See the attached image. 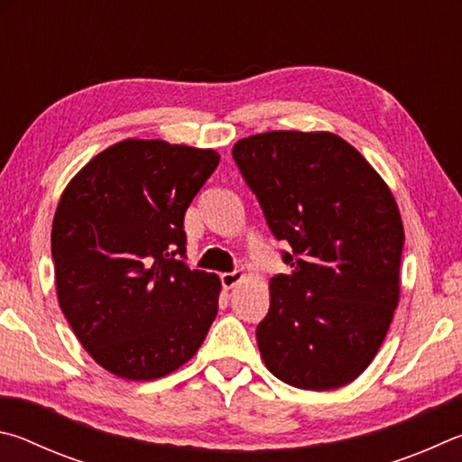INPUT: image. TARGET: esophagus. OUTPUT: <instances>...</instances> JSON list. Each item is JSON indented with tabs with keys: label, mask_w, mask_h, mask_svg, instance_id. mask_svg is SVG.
<instances>
[{
	"label": "esophagus",
	"mask_w": 462,
	"mask_h": 462,
	"mask_svg": "<svg viewBox=\"0 0 462 462\" xmlns=\"http://www.w3.org/2000/svg\"><path fill=\"white\" fill-rule=\"evenodd\" d=\"M241 278H244V272L241 270H233V272H225L221 273V286L225 290H231L236 284H239Z\"/></svg>",
	"instance_id": "esophagus-1"
}]
</instances>
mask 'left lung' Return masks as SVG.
<instances>
[{
  "label": "left lung",
  "instance_id": "1",
  "mask_svg": "<svg viewBox=\"0 0 462 462\" xmlns=\"http://www.w3.org/2000/svg\"><path fill=\"white\" fill-rule=\"evenodd\" d=\"M233 160L290 273L270 280L257 325L262 359L300 390L351 383L382 346L400 298L403 225L387 184L343 137L268 132L239 140Z\"/></svg>",
  "mask_w": 462,
  "mask_h": 462
}]
</instances>
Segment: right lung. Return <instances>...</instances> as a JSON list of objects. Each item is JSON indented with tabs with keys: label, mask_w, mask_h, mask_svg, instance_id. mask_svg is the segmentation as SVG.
I'll use <instances>...</instances> for the list:
<instances>
[{
	"label": "right lung",
	"mask_w": 462,
	"mask_h": 462,
	"mask_svg": "<svg viewBox=\"0 0 462 462\" xmlns=\"http://www.w3.org/2000/svg\"><path fill=\"white\" fill-rule=\"evenodd\" d=\"M217 164L213 150L125 140L64 189L51 237L56 294L109 374L158 379L205 341L221 282L186 265L184 213Z\"/></svg>",
	"instance_id": "right-lung-1"
}]
</instances>
